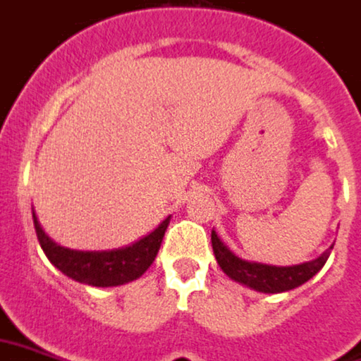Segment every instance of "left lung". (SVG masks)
Here are the masks:
<instances>
[{
    "label": "left lung",
    "mask_w": 361,
    "mask_h": 361,
    "mask_svg": "<svg viewBox=\"0 0 361 361\" xmlns=\"http://www.w3.org/2000/svg\"><path fill=\"white\" fill-rule=\"evenodd\" d=\"M211 242H213V251L218 266L224 269V274L227 277H231L237 283L246 284V286L257 290V292L264 293H279L298 288L325 266L326 259L330 255V250H326L316 260H310V262H305V264L279 268V266L257 264V262H247V260L238 259L235 253L227 250L226 244L218 238L214 231H211Z\"/></svg>",
    "instance_id": "1"
}]
</instances>
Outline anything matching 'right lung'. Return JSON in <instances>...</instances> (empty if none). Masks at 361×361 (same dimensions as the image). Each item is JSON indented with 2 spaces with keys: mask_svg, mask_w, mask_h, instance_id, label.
<instances>
[{
  "mask_svg": "<svg viewBox=\"0 0 361 361\" xmlns=\"http://www.w3.org/2000/svg\"><path fill=\"white\" fill-rule=\"evenodd\" d=\"M36 237L40 242L45 257L51 260V264L62 271L63 275L71 277L90 286H119L130 283L134 279L141 277L156 259L161 240L165 237L166 226L171 216L165 218L161 226L156 231L150 233L143 240L135 242L134 246L115 251H75L54 244L36 220L35 213Z\"/></svg>",
  "mask_w": 361,
  "mask_h": 361,
  "instance_id": "obj_1",
  "label": "right lung"
}]
</instances>
